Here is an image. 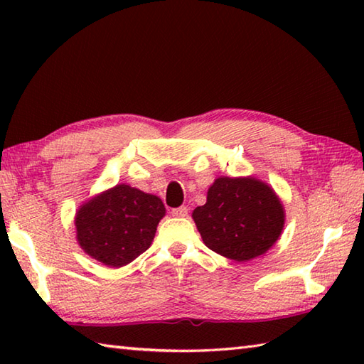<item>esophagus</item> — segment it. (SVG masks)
I'll list each match as a JSON object with an SVG mask.
<instances>
[{"mask_svg":"<svg viewBox=\"0 0 364 364\" xmlns=\"http://www.w3.org/2000/svg\"><path fill=\"white\" fill-rule=\"evenodd\" d=\"M172 215H173V218H186V215H188V208L186 206L173 208Z\"/></svg>","mask_w":364,"mask_h":364,"instance_id":"1","label":"esophagus"}]
</instances>
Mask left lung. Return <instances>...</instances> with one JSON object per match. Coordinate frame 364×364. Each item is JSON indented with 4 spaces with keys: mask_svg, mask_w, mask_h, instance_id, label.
Masks as SVG:
<instances>
[{
    "mask_svg": "<svg viewBox=\"0 0 364 364\" xmlns=\"http://www.w3.org/2000/svg\"><path fill=\"white\" fill-rule=\"evenodd\" d=\"M192 219L208 249L242 262L264 255L277 242L284 210L274 189L257 178L220 176Z\"/></svg>",
    "mask_w": 364,
    "mask_h": 364,
    "instance_id": "1",
    "label": "left lung"
}]
</instances>
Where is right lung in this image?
<instances>
[{
  "label": "right lung",
  "instance_id": "add662e5",
  "mask_svg": "<svg viewBox=\"0 0 364 364\" xmlns=\"http://www.w3.org/2000/svg\"><path fill=\"white\" fill-rule=\"evenodd\" d=\"M164 214L159 197L117 184L81 205L75 218L76 239L89 257L122 267L149 249Z\"/></svg>",
  "mask_w": 364,
  "mask_h": 364
}]
</instances>
